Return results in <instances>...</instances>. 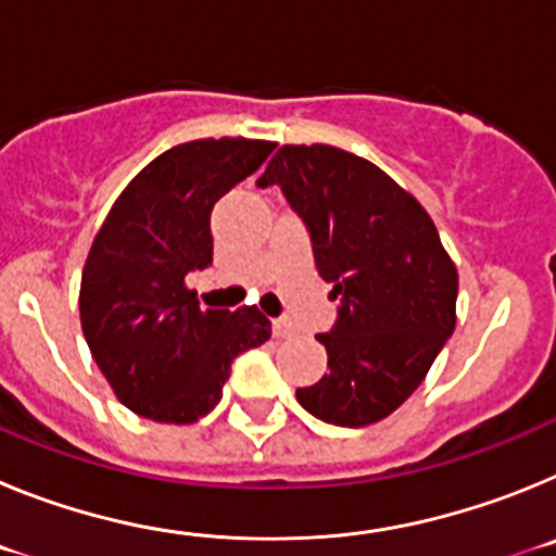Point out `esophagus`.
<instances>
[{
	"label": "esophagus",
	"mask_w": 556,
	"mask_h": 556,
	"mask_svg": "<svg viewBox=\"0 0 556 556\" xmlns=\"http://www.w3.org/2000/svg\"><path fill=\"white\" fill-rule=\"evenodd\" d=\"M273 333L278 339H289V337H294V328H292V323L283 320V317H278V320H273Z\"/></svg>",
	"instance_id": "obj_1"
}]
</instances>
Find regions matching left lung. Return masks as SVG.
I'll list each match as a JSON object with an SVG mask.
<instances>
[{"instance_id":"left-lung-1","label":"left lung","mask_w":556,"mask_h":556,"mask_svg":"<svg viewBox=\"0 0 556 556\" xmlns=\"http://www.w3.org/2000/svg\"><path fill=\"white\" fill-rule=\"evenodd\" d=\"M255 184L283 191L339 301L317 337L328 372L298 401L323 424H378L420 387L456 326L459 278L434 223L387 172L328 144L281 147Z\"/></svg>"}]
</instances>
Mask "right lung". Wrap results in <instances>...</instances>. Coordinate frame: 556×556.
Here are the masks:
<instances>
[{
    "label": "right lung",
    "mask_w": 556,
    "mask_h": 556,
    "mask_svg": "<svg viewBox=\"0 0 556 556\" xmlns=\"http://www.w3.org/2000/svg\"><path fill=\"white\" fill-rule=\"evenodd\" d=\"M275 144L200 139L130 180L97 233L80 281V323L116 397L159 424H194L223 397L239 353L273 326L255 306L203 312L186 278L214 255L211 211Z\"/></svg>",
    "instance_id": "right-lung-1"
}]
</instances>
